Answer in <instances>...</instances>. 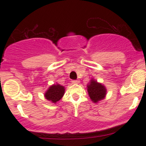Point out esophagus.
Masks as SVG:
<instances>
[{"instance_id": "obj_1", "label": "esophagus", "mask_w": 146, "mask_h": 146, "mask_svg": "<svg viewBox=\"0 0 146 146\" xmlns=\"http://www.w3.org/2000/svg\"><path fill=\"white\" fill-rule=\"evenodd\" d=\"M71 82L73 84H78L80 82V80H72Z\"/></svg>"}]
</instances>
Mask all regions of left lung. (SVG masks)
Listing matches in <instances>:
<instances>
[{
	"mask_svg": "<svg viewBox=\"0 0 146 146\" xmlns=\"http://www.w3.org/2000/svg\"><path fill=\"white\" fill-rule=\"evenodd\" d=\"M88 96L93 103H98L99 102L106 98L107 90L105 86L102 83L92 78L86 86Z\"/></svg>",
	"mask_w": 146,
	"mask_h": 146,
	"instance_id": "obj_1",
	"label": "left lung"
}]
</instances>
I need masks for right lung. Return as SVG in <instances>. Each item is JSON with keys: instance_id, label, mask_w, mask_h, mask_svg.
<instances>
[{"instance_id": "add662e5", "label": "right lung", "mask_w": 146, "mask_h": 146, "mask_svg": "<svg viewBox=\"0 0 146 146\" xmlns=\"http://www.w3.org/2000/svg\"><path fill=\"white\" fill-rule=\"evenodd\" d=\"M64 93L65 87L56 83L48 87L44 95L48 101L51 102V103L56 104L57 102L62 98Z\"/></svg>"}]
</instances>
